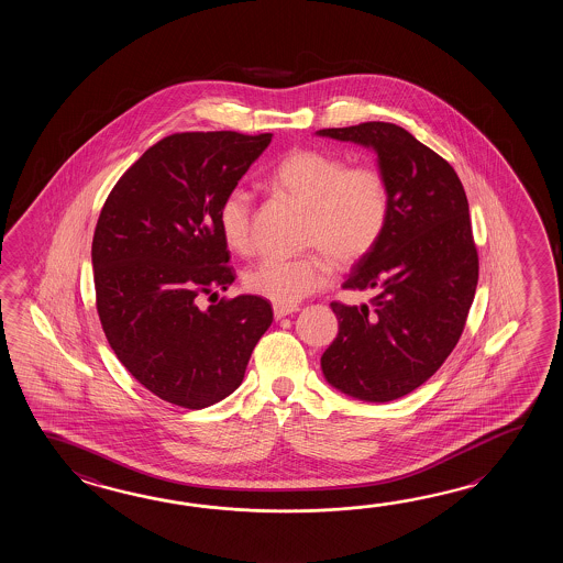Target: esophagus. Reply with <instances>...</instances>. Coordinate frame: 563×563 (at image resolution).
I'll return each mask as SVG.
<instances>
[{
  "label": "esophagus",
  "instance_id": "1",
  "mask_svg": "<svg viewBox=\"0 0 563 563\" xmlns=\"http://www.w3.org/2000/svg\"><path fill=\"white\" fill-rule=\"evenodd\" d=\"M294 311H298L296 306H274V316H276V320H282V318H286V316L294 313Z\"/></svg>",
  "mask_w": 563,
  "mask_h": 563
}]
</instances>
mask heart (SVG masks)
Returning a JSON list of instances; mask_svg holds the SVG:
<instances>
[{"mask_svg": "<svg viewBox=\"0 0 563 563\" xmlns=\"http://www.w3.org/2000/svg\"><path fill=\"white\" fill-rule=\"evenodd\" d=\"M272 180L287 197L308 207L301 241L316 250L296 257H267L245 272L243 286L257 298L294 306L328 284L330 262L347 269L374 252L390 219V189L376 165L347 167L344 156L311 146L289 151L274 168ZM217 221L231 250H252V192L229 189Z\"/></svg>", "mask_w": 563, "mask_h": 563, "instance_id": "1", "label": "heart"}]
</instances>
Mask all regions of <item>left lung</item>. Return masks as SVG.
Instances as JSON below:
<instances>
[{"label":"left lung","mask_w":563,"mask_h":563,"mask_svg":"<svg viewBox=\"0 0 563 563\" xmlns=\"http://www.w3.org/2000/svg\"><path fill=\"white\" fill-rule=\"evenodd\" d=\"M316 134L374 148L390 189L383 240L342 286L376 296L371 306L332 301L340 330L323 352V376L352 398L396 400L443 366L467 322L478 279L467 195L455 168L402 126Z\"/></svg>","instance_id":"1"}]
</instances>
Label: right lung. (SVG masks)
Here are the masks:
<instances>
[{"label":"right lung","mask_w":563,"mask_h":563,"mask_svg":"<svg viewBox=\"0 0 563 563\" xmlns=\"http://www.w3.org/2000/svg\"><path fill=\"white\" fill-rule=\"evenodd\" d=\"M269 143V132L165 136L120 177L98 217L96 310L108 344L170 405L199 410L231 395L274 322L257 296L197 306L235 279L217 211Z\"/></svg>","instance_id":"right-lung-1"}]
</instances>
